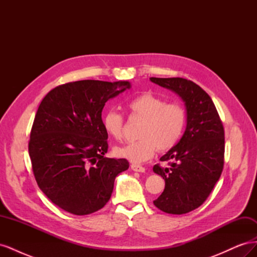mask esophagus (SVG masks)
Returning <instances> with one entry per match:
<instances>
[{
  "mask_svg": "<svg viewBox=\"0 0 257 257\" xmlns=\"http://www.w3.org/2000/svg\"><path fill=\"white\" fill-rule=\"evenodd\" d=\"M131 168L134 170V172H138V173H145L146 172V168L142 165H136V164H132Z\"/></svg>",
  "mask_w": 257,
  "mask_h": 257,
  "instance_id": "esophagus-1",
  "label": "esophagus"
}]
</instances>
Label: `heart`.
<instances>
[{"label": "heart", "instance_id": "b5f03b06", "mask_svg": "<svg viewBox=\"0 0 257 257\" xmlns=\"http://www.w3.org/2000/svg\"><path fill=\"white\" fill-rule=\"evenodd\" d=\"M127 108L134 118L143 119L137 142L116 147L114 154L132 163H143L151 159L155 151H166L180 139L186 123V111L178 103H166L164 98L145 92L132 98ZM123 116L114 110L103 115V127L115 141L123 137Z\"/></svg>", "mask_w": 257, "mask_h": 257}]
</instances>
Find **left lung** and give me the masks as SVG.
<instances>
[{
	"label": "left lung",
	"instance_id": "obj_1",
	"mask_svg": "<svg viewBox=\"0 0 257 257\" xmlns=\"http://www.w3.org/2000/svg\"><path fill=\"white\" fill-rule=\"evenodd\" d=\"M150 80L176 92L186 107V128L176 146L160 159L168 166H153L165 180V189L153 201L170 214H184L198 208L213 190L224 166V127L206 91L191 80L155 78Z\"/></svg>",
	"mask_w": 257,
	"mask_h": 257
}]
</instances>
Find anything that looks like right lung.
<instances>
[{
    "mask_svg": "<svg viewBox=\"0 0 257 257\" xmlns=\"http://www.w3.org/2000/svg\"><path fill=\"white\" fill-rule=\"evenodd\" d=\"M131 88L128 81L79 80L46 95L31 130L29 154L35 180L54 205L76 215L102 209L114 179L130 166L109 159L103 127L105 103Z\"/></svg>",
    "mask_w": 257,
    "mask_h": 257,
    "instance_id": "add662e5",
    "label": "right lung"
}]
</instances>
